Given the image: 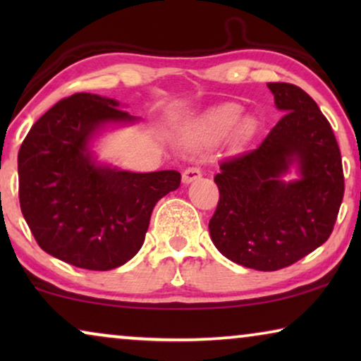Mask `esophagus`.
<instances>
[{
	"label": "esophagus",
	"instance_id": "1",
	"mask_svg": "<svg viewBox=\"0 0 361 361\" xmlns=\"http://www.w3.org/2000/svg\"><path fill=\"white\" fill-rule=\"evenodd\" d=\"M200 177H202V171L199 169V167L192 166V167H187V169L184 171V174H182V182L187 185V184H190V182L200 179Z\"/></svg>",
	"mask_w": 361,
	"mask_h": 361
}]
</instances>
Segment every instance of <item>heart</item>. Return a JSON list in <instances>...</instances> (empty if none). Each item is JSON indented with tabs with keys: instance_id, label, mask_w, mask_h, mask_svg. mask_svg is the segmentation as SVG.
<instances>
[{
	"instance_id": "obj_1",
	"label": "heart",
	"mask_w": 361,
	"mask_h": 361,
	"mask_svg": "<svg viewBox=\"0 0 361 361\" xmlns=\"http://www.w3.org/2000/svg\"><path fill=\"white\" fill-rule=\"evenodd\" d=\"M241 116V106L236 103H225L210 110L197 125L192 128L190 136L212 137L224 135L236 125Z\"/></svg>"
}]
</instances>
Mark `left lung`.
Here are the masks:
<instances>
[{
  "label": "left lung",
  "instance_id": "obj_1",
  "mask_svg": "<svg viewBox=\"0 0 361 361\" xmlns=\"http://www.w3.org/2000/svg\"><path fill=\"white\" fill-rule=\"evenodd\" d=\"M268 88L284 115L259 146L220 162L209 224L221 255L258 271L286 268L324 245L343 199L342 157L317 103L293 83Z\"/></svg>",
  "mask_w": 361,
  "mask_h": 361
}]
</instances>
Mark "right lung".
<instances>
[{
  "label": "right lung",
  "mask_w": 361,
  "mask_h": 361,
  "mask_svg": "<svg viewBox=\"0 0 361 361\" xmlns=\"http://www.w3.org/2000/svg\"><path fill=\"white\" fill-rule=\"evenodd\" d=\"M136 121L113 98L75 93L34 123L18 154L19 204L46 253L108 271L141 250L152 209L179 189L180 174L121 171L92 149L110 126Z\"/></svg>",
  "instance_id": "right-lung-1"
}]
</instances>
